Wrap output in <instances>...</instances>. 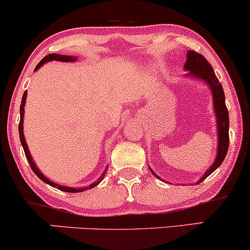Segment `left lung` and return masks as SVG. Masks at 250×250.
I'll return each instance as SVG.
<instances>
[{"instance_id": "left-lung-1", "label": "left lung", "mask_w": 250, "mask_h": 250, "mask_svg": "<svg viewBox=\"0 0 250 250\" xmlns=\"http://www.w3.org/2000/svg\"><path fill=\"white\" fill-rule=\"evenodd\" d=\"M187 62L184 64V68L189 70L190 75L195 76L197 79L204 80V81L210 85L212 95H213V103H214V110L215 116H217V123H218V135H219V143H218V154L217 158L211 168L203 175L198 183L203 182L206 177L210 176L215 169L223 163V161L226 158L227 150H229V110H227L226 104H225V94L224 89L221 83L219 82L217 76H215L214 70L211 67V64L208 62V60L203 57L202 54L197 53L195 51H189L187 55ZM150 171L153 175H155L152 169ZM155 177L160 178L158 175Z\"/></svg>"}]
</instances>
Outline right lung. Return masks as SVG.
<instances>
[{
    "label": "right lung",
    "mask_w": 250,
    "mask_h": 250,
    "mask_svg": "<svg viewBox=\"0 0 250 250\" xmlns=\"http://www.w3.org/2000/svg\"><path fill=\"white\" fill-rule=\"evenodd\" d=\"M51 60H59V61H64V62H69V61H75L76 59H75V58H73V57H69V55H60V54H55V53H53V54H48V55H46L44 59L40 61V62H39L38 64H37V67H36L35 70L39 69L40 67H42V64H44L45 62H47V61H51ZM25 100H26V91L24 92V94H23V98H21V109H20V112H21V120H20V125H18V131H20V139H21V146H23L24 153H25V156H26L27 161H29V165H30L31 169H32V170H33V172H35V174L40 178V180L44 181L45 183L50 184L51 187L57 188V189H59V190H61V191H66V192H82V191L92 189V188H94V187H96L97 184L100 183V182H101L102 180H103L104 175H105L106 171H104L103 175H102L100 180H97L96 182H95V183L90 184V186H89V187L79 188V189H75V188H67V187H63V186H59V184H57V183H53V182H51L50 180H48L47 177H45L44 175H42V172L39 171V169L36 167L35 162H33L32 158H31L30 152H29V147H27V145H26V143H25V139H24V134H23V117H24V105H25ZM106 170H107V168H106Z\"/></svg>",
    "instance_id": "right-lung-1"
}]
</instances>
